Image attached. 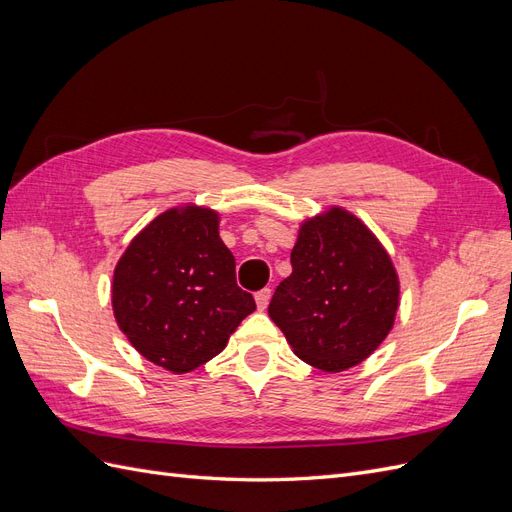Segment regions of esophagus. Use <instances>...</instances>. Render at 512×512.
Here are the masks:
<instances>
[{
  "mask_svg": "<svg viewBox=\"0 0 512 512\" xmlns=\"http://www.w3.org/2000/svg\"><path fill=\"white\" fill-rule=\"evenodd\" d=\"M271 288H262V290H258L256 292V305H258V309H267V305H269V301H271Z\"/></svg>",
  "mask_w": 512,
  "mask_h": 512,
  "instance_id": "34e87169",
  "label": "esophagus"
}]
</instances>
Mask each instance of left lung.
<instances>
[{
  "mask_svg": "<svg viewBox=\"0 0 512 512\" xmlns=\"http://www.w3.org/2000/svg\"><path fill=\"white\" fill-rule=\"evenodd\" d=\"M290 262L269 316L294 354L333 374L367 359L389 335L399 305L397 273L378 239L335 207L301 226Z\"/></svg>",
  "mask_w": 512,
  "mask_h": 512,
  "instance_id": "1",
  "label": "left lung"
}]
</instances>
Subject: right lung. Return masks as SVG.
Segmentation results:
<instances>
[{
	"instance_id": "1",
	"label": "right lung",
	"mask_w": 512,
	"mask_h": 512,
	"mask_svg": "<svg viewBox=\"0 0 512 512\" xmlns=\"http://www.w3.org/2000/svg\"><path fill=\"white\" fill-rule=\"evenodd\" d=\"M218 213L168 209L119 258L113 312L147 361L185 374L220 354L256 303L237 286L235 256L218 232Z\"/></svg>"
}]
</instances>
